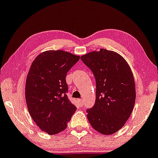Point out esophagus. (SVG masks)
Returning <instances> with one entry per match:
<instances>
[{
  "mask_svg": "<svg viewBox=\"0 0 158 158\" xmlns=\"http://www.w3.org/2000/svg\"><path fill=\"white\" fill-rule=\"evenodd\" d=\"M78 101H79V104H80V106H83L84 102H83V100L82 99H79V100H78Z\"/></svg>",
  "mask_w": 158,
  "mask_h": 158,
  "instance_id": "esophagus-1",
  "label": "esophagus"
}]
</instances>
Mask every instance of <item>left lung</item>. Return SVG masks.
<instances>
[{
    "instance_id": "obj_1",
    "label": "left lung",
    "mask_w": 158,
    "mask_h": 158,
    "mask_svg": "<svg viewBox=\"0 0 158 158\" xmlns=\"http://www.w3.org/2000/svg\"><path fill=\"white\" fill-rule=\"evenodd\" d=\"M96 82L95 105L86 110L91 126L103 135L121 129L134 107L135 87L131 68L115 52L101 49L81 57Z\"/></svg>"
}]
</instances>
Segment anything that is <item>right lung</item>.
Segmentation results:
<instances>
[{
    "mask_svg": "<svg viewBox=\"0 0 158 158\" xmlns=\"http://www.w3.org/2000/svg\"><path fill=\"white\" fill-rule=\"evenodd\" d=\"M80 57L63 50H49L32 63L25 84V100L32 119L49 135L67 127L77 107L66 95L68 71Z\"/></svg>",
    "mask_w": 158,
    "mask_h": 158,
    "instance_id": "1",
    "label": "right lung"
}]
</instances>
